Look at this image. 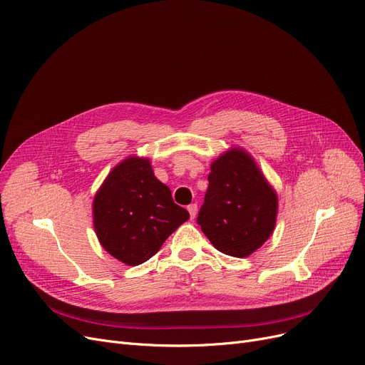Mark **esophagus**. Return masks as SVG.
Wrapping results in <instances>:
<instances>
[{"mask_svg":"<svg viewBox=\"0 0 365 365\" xmlns=\"http://www.w3.org/2000/svg\"><path fill=\"white\" fill-rule=\"evenodd\" d=\"M187 210H188V212H190L192 218L196 217V214H197V205H196V203H192V205H188Z\"/></svg>","mask_w":365,"mask_h":365,"instance_id":"34e87169","label":"esophagus"}]
</instances>
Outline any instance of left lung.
<instances>
[{
    "label": "left lung",
    "instance_id": "obj_1",
    "mask_svg": "<svg viewBox=\"0 0 365 365\" xmlns=\"http://www.w3.org/2000/svg\"><path fill=\"white\" fill-rule=\"evenodd\" d=\"M197 225L218 252L247 257L274 230L279 200L253 157L232 148L211 165Z\"/></svg>",
    "mask_w": 365,
    "mask_h": 365
}]
</instances>
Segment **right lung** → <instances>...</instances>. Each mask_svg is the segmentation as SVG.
Segmentation results:
<instances>
[{
  "label": "right lung",
  "instance_id": "add662e5",
  "mask_svg": "<svg viewBox=\"0 0 365 365\" xmlns=\"http://www.w3.org/2000/svg\"><path fill=\"white\" fill-rule=\"evenodd\" d=\"M93 215L103 249L130 267L153 257L190 217L154 177L150 160L140 157H128L110 170L96 193Z\"/></svg>",
  "mask_w": 365,
  "mask_h": 365
}]
</instances>
